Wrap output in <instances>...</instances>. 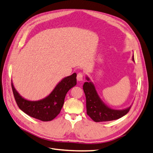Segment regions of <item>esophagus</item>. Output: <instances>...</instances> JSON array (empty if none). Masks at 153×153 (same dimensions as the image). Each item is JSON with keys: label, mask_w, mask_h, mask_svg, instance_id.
Returning <instances> with one entry per match:
<instances>
[{"label": "esophagus", "mask_w": 153, "mask_h": 153, "mask_svg": "<svg viewBox=\"0 0 153 153\" xmlns=\"http://www.w3.org/2000/svg\"><path fill=\"white\" fill-rule=\"evenodd\" d=\"M83 76L84 75H83V73H81V72L78 73L77 75V80L78 81H81L83 79Z\"/></svg>", "instance_id": "1"}]
</instances>
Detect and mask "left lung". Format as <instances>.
<instances>
[{"label":"left lung","mask_w":153,"mask_h":153,"mask_svg":"<svg viewBox=\"0 0 153 153\" xmlns=\"http://www.w3.org/2000/svg\"><path fill=\"white\" fill-rule=\"evenodd\" d=\"M132 59L134 61V56ZM86 79L88 81L84 83L83 88L86 97L87 113L93 121L101 122L115 120L127 114L131 106L122 110H116L108 107L100 97L94 85L89 77L86 76Z\"/></svg>","instance_id":"obj_1"}]
</instances>
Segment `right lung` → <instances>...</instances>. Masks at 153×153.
<instances>
[{"mask_svg":"<svg viewBox=\"0 0 153 153\" xmlns=\"http://www.w3.org/2000/svg\"><path fill=\"white\" fill-rule=\"evenodd\" d=\"M76 74L64 77L45 98L38 101H30L22 97L15 88L11 81V88L15 100L19 108L26 114L41 120L48 121L53 120L63 106L66 93L77 84Z\"/></svg>","mask_w":153,"mask_h":153,"instance_id":"add662e5","label":"right lung"}]
</instances>
